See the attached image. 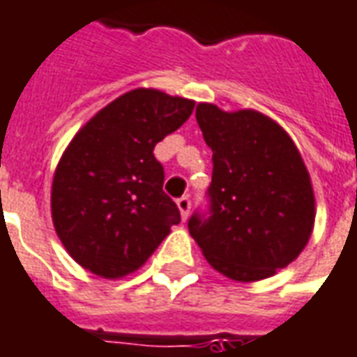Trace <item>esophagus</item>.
Here are the masks:
<instances>
[{
  "label": "esophagus",
  "instance_id": "34e87169",
  "mask_svg": "<svg viewBox=\"0 0 357 357\" xmlns=\"http://www.w3.org/2000/svg\"><path fill=\"white\" fill-rule=\"evenodd\" d=\"M178 208H179V213H181V218H183V220H187V216H189V211H191V199H189V195L179 197V199H178Z\"/></svg>",
  "mask_w": 357,
  "mask_h": 357
}]
</instances>
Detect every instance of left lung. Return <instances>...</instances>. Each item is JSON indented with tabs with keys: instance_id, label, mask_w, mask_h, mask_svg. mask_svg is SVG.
Returning <instances> with one entry per match:
<instances>
[{
	"instance_id": "1",
	"label": "left lung",
	"mask_w": 357,
	"mask_h": 357,
	"mask_svg": "<svg viewBox=\"0 0 357 357\" xmlns=\"http://www.w3.org/2000/svg\"><path fill=\"white\" fill-rule=\"evenodd\" d=\"M197 123L213 149L206 208L187 222L213 268L253 282L290 265L305 248L315 199L305 164L278 123L253 109L199 104Z\"/></svg>"
}]
</instances>
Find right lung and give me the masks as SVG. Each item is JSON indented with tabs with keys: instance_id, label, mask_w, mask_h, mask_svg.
<instances>
[{
	"instance_id": "right-lung-1",
	"label": "right lung",
	"mask_w": 357,
	"mask_h": 357,
	"mask_svg": "<svg viewBox=\"0 0 357 357\" xmlns=\"http://www.w3.org/2000/svg\"><path fill=\"white\" fill-rule=\"evenodd\" d=\"M193 108V100L137 89L100 109L67 146L54 176L52 216L86 271L104 278L133 273L181 222L153 151Z\"/></svg>"
}]
</instances>
